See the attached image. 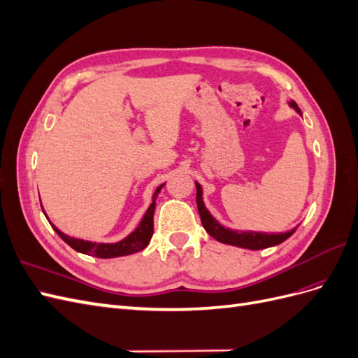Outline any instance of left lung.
Wrapping results in <instances>:
<instances>
[{
  "instance_id": "1",
  "label": "left lung",
  "mask_w": 358,
  "mask_h": 358,
  "mask_svg": "<svg viewBox=\"0 0 358 358\" xmlns=\"http://www.w3.org/2000/svg\"><path fill=\"white\" fill-rule=\"evenodd\" d=\"M288 106L291 109H294L299 115H301V110L296 104L294 100L288 101ZM196 188H197V208L200 213V220L204 227V230L208 231L215 241H218L225 245H231L237 248H245L251 249V251H258V249H266L272 248L279 243L285 242L289 236L296 233L297 227L291 229L285 233H264V231H251V230H233L230 227L222 225L220 221H216L215 216L206 208L204 200H203V188L200 183L196 180Z\"/></svg>"
}]
</instances>
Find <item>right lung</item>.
<instances>
[{
	"label": "right lung",
	"instance_id": "1",
	"mask_svg": "<svg viewBox=\"0 0 358 358\" xmlns=\"http://www.w3.org/2000/svg\"><path fill=\"white\" fill-rule=\"evenodd\" d=\"M164 185H166V183H161V185L155 189L154 196H152V203H150L146 213L143 215L142 221L138 222L136 229L131 233H129L127 237H124V239H121L119 242H113V243L91 242V241L78 239V237H71L66 233H62L59 229H57V227L52 224V221L49 220V216L46 215L45 209H43V204H41V210H43V213H45L48 221L50 222L52 229L55 230L61 239L66 242L69 246H71L74 251H78L80 254H86V255L99 257V258H116V257L131 255L134 252H138V251H142V249H145L149 245L150 239H152V234H154V212H155L157 197H158V194L161 192V189L164 188Z\"/></svg>",
	"mask_w": 358,
	"mask_h": 358
}]
</instances>
